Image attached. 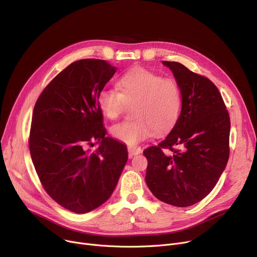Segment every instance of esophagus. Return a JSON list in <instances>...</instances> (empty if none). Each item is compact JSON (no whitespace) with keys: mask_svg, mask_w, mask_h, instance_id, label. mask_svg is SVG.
I'll return each instance as SVG.
<instances>
[{"mask_svg":"<svg viewBox=\"0 0 257 257\" xmlns=\"http://www.w3.org/2000/svg\"><path fill=\"white\" fill-rule=\"evenodd\" d=\"M128 153H129V158H131L134 155L142 153V148L138 146H130L128 147Z\"/></svg>","mask_w":257,"mask_h":257,"instance_id":"1","label":"esophagus"}]
</instances>
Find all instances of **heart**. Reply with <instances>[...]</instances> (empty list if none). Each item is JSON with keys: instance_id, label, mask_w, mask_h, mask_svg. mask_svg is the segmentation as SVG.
Masks as SVG:
<instances>
[{"instance_id": "1", "label": "heart", "mask_w": 257, "mask_h": 257, "mask_svg": "<svg viewBox=\"0 0 257 257\" xmlns=\"http://www.w3.org/2000/svg\"><path fill=\"white\" fill-rule=\"evenodd\" d=\"M117 90L105 88L98 96L103 114L109 119L123 115L133 105V119L111 128L113 138L136 145L151 138L154 132L164 133L176 123L181 111L182 93L176 80L144 67H133L116 82Z\"/></svg>"}]
</instances>
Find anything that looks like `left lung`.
I'll return each instance as SVG.
<instances>
[{"label": "left lung", "mask_w": 257, "mask_h": 257, "mask_svg": "<svg viewBox=\"0 0 257 257\" xmlns=\"http://www.w3.org/2000/svg\"><path fill=\"white\" fill-rule=\"evenodd\" d=\"M172 70L182 93L180 115L166 139L144 150L146 183L167 204L187 207L217 184L229 158L230 117L211 81L175 61Z\"/></svg>", "instance_id": "1"}]
</instances>
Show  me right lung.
<instances>
[{
    "instance_id": "right-lung-1",
    "label": "right lung",
    "mask_w": 257,
    "mask_h": 257,
    "mask_svg": "<svg viewBox=\"0 0 257 257\" xmlns=\"http://www.w3.org/2000/svg\"><path fill=\"white\" fill-rule=\"evenodd\" d=\"M116 69L105 60L81 59L61 71L35 103L29 149L47 194L65 209L85 213L113 193L127 148L106 138L98 96ZM97 144L93 152L88 148Z\"/></svg>"
}]
</instances>
